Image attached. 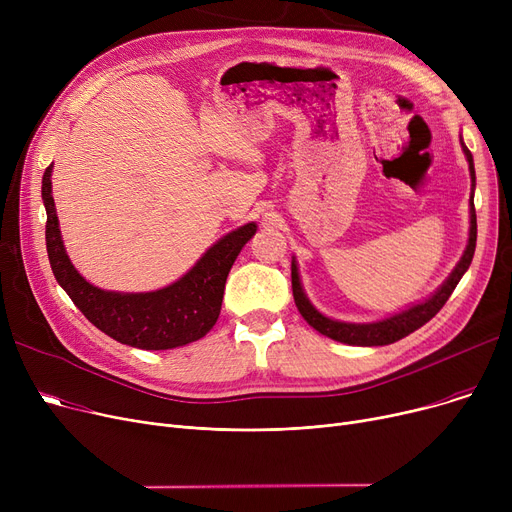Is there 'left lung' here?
Wrapping results in <instances>:
<instances>
[{"label": "left lung", "mask_w": 512, "mask_h": 512, "mask_svg": "<svg viewBox=\"0 0 512 512\" xmlns=\"http://www.w3.org/2000/svg\"><path fill=\"white\" fill-rule=\"evenodd\" d=\"M465 157L469 161V174H471V186L475 188V168H473V155L471 151L465 147V143L461 141ZM469 215H471V226H469V242L467 249L461 257V261L456 263V267L452 270V274L448 276V280L432 294V297L425 299L423 303H417L405 311L394 313L386 319L380 321H371V324H346V321H338V319H330L326 315H321L307 299V294L301 286V278H299V267L297 261L292 257V297L294 303H297V309L301 311V315L305 317L307 324L311 328H315L319 334H324L332 340L344 342V344H353V346H384V344H392L400 338L409 336L411 332L419 330L421 326H425L429 319H432L448 301V297L452 294V290L456 288V284L461 282L463 274L469 270V265L473 261V253H475V240H477V215H475V205H473V193L469 199Z\"/></svg>", "instance_id": "left-lung-1"}]
</instances>
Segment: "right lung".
Here are the masks:
<instances>
[{
	"mask_svg": "<svg viewBox=\"0 0 512 512\" xmlns=\"http://www.w3.org/2000/svg\"><path fill=\"white\" fill-rule=\"evenodd\" d=\"M51 170L53 164L45 170L41 186L51 272L91 324L110 338L143 351H168L203 338L220 317L228 272L240 249L257 232V224H245L220 238L191 270L166 288L153 292L101 290L80 276L66 255L51 195Z\"/></svg>",
	"mask_w": 512,
	"mask_h": 512,
	"instance_id": "obj_1",
	"label": "right lung"
}]
</instances>
